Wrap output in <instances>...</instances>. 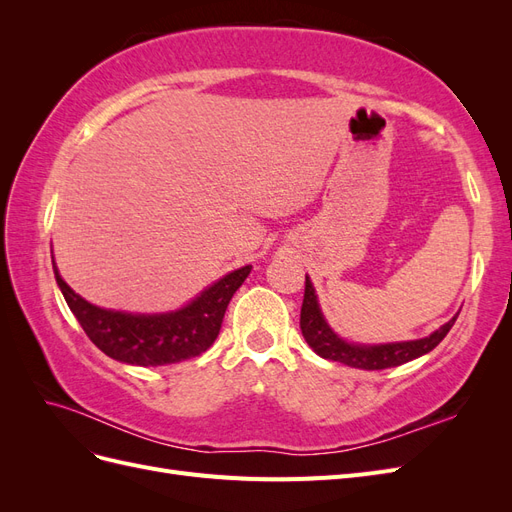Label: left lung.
<instances>
[{
	"mask_svg": "<svg viewBox=\"0 0 512 512\" xmlns=\"http://www.w3.org/2000/svg\"><path fill=\"white\" fill-rule=\"evenodd\" d=\"M457 316L459 314H455L446 324H442L438 331H433L423 339H412V342L352 344L339 337L329 327V322L324 320L318 297H316V288L312 280L305 275V294H303V305H301V333L305 337V342L318 356H322V359L344 363L348 367L374 371V369L397 367L412 359H418V356L431 352L442 342L446 333L453 329Z\"/></svg>",
	"mask_w": 512,
	"mask_h": 512,
	"instance_id": "obj_1",
	"label": "left lung"
}]
</instances>
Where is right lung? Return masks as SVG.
Returning <instances> with one entry per match:
<instances>
[{
    "mask_svg": "<svg viewBox=\"0 0 512 512\" xmlns=\"http://www.w3.org/2000/svg\"><path fill=\"white\" fill-rule=\"evenodd\" d=\"M53 271L72 314L106 356L128 365L158 367L192 359L215 342L232 294L250 275L252 265L230 271L188 305L166 314H130L98 307L61 280L55 260Z\"/></svg>",
    "mask_w": 512,
    "mask_h": 512,
    "instance_id": "right-lung-1",
    "label": "right lung"
}]
</instances>
